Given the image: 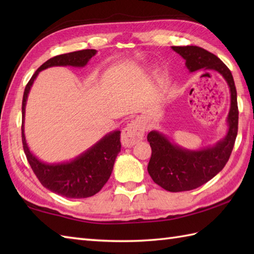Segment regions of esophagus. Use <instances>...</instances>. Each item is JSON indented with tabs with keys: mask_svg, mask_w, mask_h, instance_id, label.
Returning <instances> with one entry per match:
<instances>
[{
	"mask_svg": "<svg viewBox=\"0 0 254 254\" xmlns=\"http://www.w3.org/2000/svg\"><path fill=\"white\" fill-rule=\"evenodd\" d=\"M145 126L141 120H133L123 128L121 143L124 147H131L144 137Z\"/></svg>",
	"mask_w": 254,
	"mask_h": 254,
	"instance_id": "esophagus-1",
	"label": "esophagus"
}]
</instances>
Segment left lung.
Returning <instances> with one entry per match:
<instances>
[{
  "label": "left lung",
  "instance_id": "1",
  "mask_svg": "<svg viewBox=\"0 0 254 254\" xmlns=\"http://www.w3.org/2000/svg\"><path fill=\"white\" fill-rule=\"evenodd\" d=\"M186 60L189 72L209 69L219 73L227 83L230 93V108L227 116L226 135L212 146L188 149L175 143L166 134L150 131L147 141L152 147V157L147 171L155 183L170 192L190 191L203 186L222 170L227 163L238 133L237 90L229 68L216 56L195 46L171 47Z\"/></svg>",
  "mask_w": 254,
  "mask_h": 254
}]
</instances>
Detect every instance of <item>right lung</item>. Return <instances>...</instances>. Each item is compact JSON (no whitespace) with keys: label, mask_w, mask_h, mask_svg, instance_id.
<instances>
[{"label":"right lung","mask_w":254,"mask_h":254,"mask_svg":"<svg viewBox=\"0 0 254 254\" xmlns=\"http://www.w3.org/2000/svg\"><path fill=\"white\" fill-rule=\"evenodd\" d=\"M96 53L97 50L95 49H86L51 58L32 75L24 91L21 107V139L27 160L42 186L53 193L68 198L93 196L106 185L111 176L117 156L121 152V132L116 130L107 133L93 146L71 160L62 163H46L38 158L27 144L24 126L26 104L31 86L41 71L52 66L84 67L87 65L90 59L96 56Z\"/></svg>","instance_id":"obj_1"}]
</instances>
